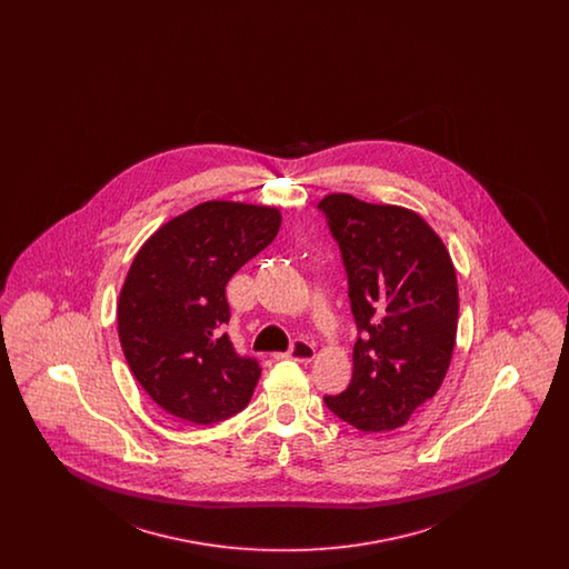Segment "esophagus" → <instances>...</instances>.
Masks as SVG:
<instances>
[{
  "label": "esophagus",
  "instance_id": "esophagus-1",
  "mask_svg": "<svg viewBox=\"0 0 569 569\" xmlns=\"http://www.w3.org/2000/svg\"><path fill=\"white\" fill-rule=\"evenodd\" d=\"M279 360H297V362H311L316 358V348L307 341H295L290 352L274 353Z\"/></svg>",
  "mask_w": 569,
  "mask_h": 569
}]
</instances>
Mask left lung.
<instances>
[{"label":"left lung","instance_id":"1","mask_svg":"<svg viewBox=\"0 0 569 569\" xmlns=\"http://www.w3.org/2000/svg\"><path fill=\"white\" fill-rule=\"evenodd\" d=\"M348 271L360 330L350 386L325 397L365 433L403 427L448 373L459 326L452 258L416 211L328 193L320 204Z\"/></svg>","mask_w":569,"mask_h":569}]
</instances>
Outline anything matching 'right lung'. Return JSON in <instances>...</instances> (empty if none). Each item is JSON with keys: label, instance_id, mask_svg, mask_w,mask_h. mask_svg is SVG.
I'll return each instance as SVG.
<instances>
[{"label": "right lung", "instance_id": "obj_1", "mask_svg": "<svg viewBox=\"0 0 569 569\" xmlns=\"http://www.w3.org/2000/svg\"><path fill=\"white\" fill-rule=\"evenodd\" d=\"M277 207L209 200L138 249L117 302L121 350L147 395L174 418L213 425L249 403L262 369L234 352L226 283L272 243Z\"/></svg>", "mask_w": 569, "mask_h": 569}]
</instances>
